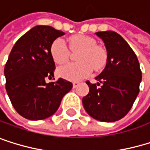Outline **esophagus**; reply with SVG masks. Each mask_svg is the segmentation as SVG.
Masks as SVG:
<instances>
[{
	"label": "esophagus",
	"mask_w": 150,
	"mask_h": 150,
	"mask_svg": "<svg viewBox=\"0 0 150 150\" xmlns=\"http://www.w3.org/2000/svg\"><path fill=\"white\" fill-rule=\"evenodd\" d=\"M78 86H79V82H78V81H74V82H73V88H76Z\"/></svg>",
	"instance_id": "obj_1"
}]
</instances>
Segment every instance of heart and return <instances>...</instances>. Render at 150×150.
Returning <instances> with one entry per match:
<instances>
[{"mask_svg": "<svg viewBox=\"0 0 150 150\" xmlns=\"http://www.w3.org/2000/svg\"><path fill=\"white\" fill-rule=\"evenodd\" d=\"M69 43L72 51H81L77 58L79 62L62 66L58 69V75L60 77L77 81L89 75L93 68L98 71L105 65L107 59L106 52L101 46L96 45L92 37L77 35L71 37ZM50 53L56 64H63L69 60L70 52L62 38H57L53 42Z\"/></svg>", "mask_w": 150, "mask_h": 150, "instance_id": "heart-1", "label": "heart"}]
</instances>
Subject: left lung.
Here are the masks:
<instances>
[{
	"label": "left lung",
	"instance_id": "left-lung-1",
	"mask_svg": "<svg viewBox=\"0 0 150 150\" xmlns=\"http://www.w3.org/2000/svg\"><path fill=\"white\" fill-rule=\"evenodd\" d=\"M96 35L105 43L106 65L96 77V84L87 81L89 92L82 98V104L94 119L112 122L131 110L139 92L142 74L135 53L119 34L103 31Z\"/></svg>",
	"mask_w": 150,
	"mask_h": 150
}]
</instances>
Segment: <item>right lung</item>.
<instances>
[{
  "label": "right lung",
  "instance_id": "1",
  "mask_svg": "<svg viewBox=\"0 0 150 150\" xmlns=\"http://www.w3.org/2000/svg\"><path fill=\"white\" fill-rule=\"evenodd\" d=\"M64 33L50 26H35L16 42L4 68L6 91L18 113L38 121L53 115L72 83L54 76L55 63L51 56L53 42Z\"/></svg>",
  "mask_w": 150,
  "mask_h": 150
}]
</instances>
